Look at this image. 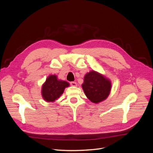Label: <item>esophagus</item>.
<instances>
[{"label":"esophagus","mask_w":153,"mask_h":153,"mask_svg":"<svg viewBox=\"0 0 153 153\" xmlns=\"http://www.w3.org/2000/svg\"><path fill=\"white\" fill-rule=\"evenodd\" d=\"M70 85L71 86H73V87H76L77 86V83L75 82H70Z\"/></svg>","instance_id":"obj_1"}]
</instances>
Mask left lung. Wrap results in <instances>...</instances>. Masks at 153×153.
Segmentation results:
<instances>
[{"mask_svg":"<svg viewBox=\"0 0 153 153\" xmlns=\"http://www.w3.org/2000/svg\"><path fill=\"white\" fill-rule=\"evenodd\" d=\"M82 86L87 98L94 103H98L108 97L111 83L102 75L92 71L85 76Z\"/></svg>","mask_w":153,"mask_h":153,"instance_id":"8db88e82","label":"left lung"}]
</instances>
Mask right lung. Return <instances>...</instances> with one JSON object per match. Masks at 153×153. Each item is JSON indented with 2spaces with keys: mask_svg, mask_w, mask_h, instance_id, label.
<instances>
[{
  "mask_svg": "<svg viewBox=\"0 0 153 153\" xmlns=\"http://www.w3.org/2000/svg\"><path fill=\"white\" fill-rule=\"evenodd\" d=\"M69 84L66 81L57 79L55 75L48 77L42 87V95L44 100L48 102H53L63 94Z\"/></svg>",
  "mask_w": 153,
  "mask_h": 153,
  "instance_id": "obj_1",
  "label": "right lung"
}]
</instances>
